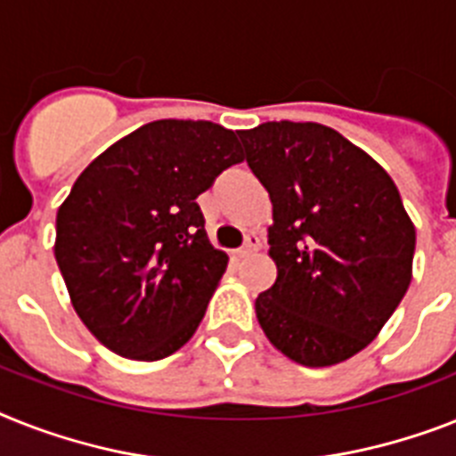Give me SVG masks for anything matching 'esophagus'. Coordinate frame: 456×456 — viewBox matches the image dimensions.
<instances>
[{"instance_id": "esophagus-1", "label": "esophagus", "mask_w": 456, "mask_h": 456, "mask_svg": "<svg viewBox=\"0 0 456 456\" xmlns=\"http://www.w3.org/2000/svg\"><path fill=\"white\" fill-rule=\"evenodd\" d=\"M258 247H261V240L256 235H247V242H244L242 249H237V258H244V256H251L258 251Z\"/></svg>"}]
</instances>
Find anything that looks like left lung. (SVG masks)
<instances>
[{
    "instance_id": "8db88e82",
    "label": "left lung",
    "mask_w": 456,
    "mask_h": 456,
    "mask_svg": "<svg viewBox=\"0 0 456 456\" xmlns=\"http://www.w3.org/2000/svg\"><path fill=\"white\" fill-rule=\"evenodd\" d=\"M237 134L273 202L277 280L256 298V317L291 361L336 366L403 300L415 225L382 165L333 127L273 120Z\"/></svg>"
}]
</instances>
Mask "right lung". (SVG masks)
Listing matches in <instances>:
<instances>
[{
	"label": "right lung",
	"instance_id": "add662e5",
	"mask_svg": "<svg viewBox=\"0 0 456 456\" xmlns=\"http://www.w3.org/2000/svg\"><path fill=\"white\" fill-rule=\"evenodd\" d=\"M242 160L232 130L165 118L118 139L78 175L55 219V261L104 347L158 361L193 338L228 265L195 198Z\"/></svg>",
	"mask_w": 456,
	"mask_h": 456
}]
</instances>
